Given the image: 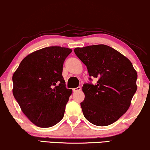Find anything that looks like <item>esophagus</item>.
<instances>
[{
    "instance_id": "esophagus-1",
    "label": "esophagus",
    "mask_w": 150,
    "mask_h": 150,
    "mask_svg": "<svg viewBox=\"0 0 150 150\" xmlns=\"http://www.w3.org/2000/svg\"><path fill=\"white\" fill-rule=\"evenodd\" d=\"M81 87H77V88H74L73 91L74 92H79V91H81Z\"/></svg>"
}]
</instances>
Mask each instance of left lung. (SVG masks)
Here are the masks:
<instances>
[{"label": "left lung", "mask_w": 150, "mask_h": 150, "mask_svg": "<svg viewBox=\"0 0 150 150\" xmlns=\"http://www.w3.org/2000/svg\"><path fill=\"white\" fill-rule=\"evenodd\" d=\"M74 53L86 65L90 76L98 79L95 85L83 86L84 117L97 126L111 125L130 106L137 90V72L128 58L104 44L76 48Z\"/></svg>", "instance_id": "8db88e82"}]
</instances>
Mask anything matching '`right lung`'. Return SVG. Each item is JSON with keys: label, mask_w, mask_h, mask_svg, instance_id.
Wrapping results in <instances>:
<instances>
[{"label": "right lung", "mask_w": 150, "mask_h": 150, "mask_svg": "<svg viewBox=\"0 0 150 150\" xmlns=\"http://www.w3.org/2000/svg\"><path fill=\"white\" fill-rule=\"evenodd\" d=\"M71 51L60 47L38 50L24 58L13 74V95L36 126L53 127L64 117L72 90L66 88L62 67Z\"/></svg>", "instance_id": "add662e5"}]
</instances>
